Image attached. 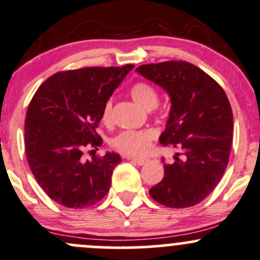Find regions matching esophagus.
<instances>
[{
	"label": "esophagus",
	"mask_w": 260,
	"mask_h": 260,
	"mask_svg": "<svg viewBox=\"0 0 260 260\" xmlns=\"http://www.w3.org/2000/svg\"><path fill=\"white\" fill-rule=\"evenodd\" d=\"M125 158L129 159V160H132L133 162H136V164H138V165H144L145 162L148 161L147 159H138V158H133V156H125Z\"/></svg>",
	"instance_id": "obj_1"
}]
</instances>
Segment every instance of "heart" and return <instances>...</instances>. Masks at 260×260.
I'll use <instances>...</instances> for the list:
<instances>
[{"label": "heart", "mask_w": 260, "mask_h": 260, "mask_svg": "<svg viewBox=\"0 0 260 260\" xmlns=\"http://www.w3.org/2000/svg\"><path fill=\"white\" fill-rule=\"evenodd\" d=\"M131 95L138 105L145 110H153L158 105V92L152 85L148 82H137L131 87ZM111 112H112V101L108 100L102 110V119L105 122L110 121ZM156 138L155 131H124L119 133L116 138H113L112 147L118 152L127 154V155L142 156L145 155L150 149L152 142Z\"/></svg>", "instance_id": "heart-1"}]
</instances>
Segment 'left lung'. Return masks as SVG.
<instances>
[{
  "mask_svg": "<svg viewBox=\"0 0 260 260\" xmlns=\"http://www.w3.org/2000/svg\"><path fill=\"white\" fill-rule=\"evenodd\" d=\"M169 95L170 112L162 145L179 150L164 162V178L149 190L159 204L173 209L195 206L223 176L233 139V115L226 93L200 68L186 61H164L136 69Z\"/></svg>",
  "mask_w": 260,
  "mask_h": 260,
  "instance_id": "8db88e82",
  "label": "left lung"
}]
</instances>
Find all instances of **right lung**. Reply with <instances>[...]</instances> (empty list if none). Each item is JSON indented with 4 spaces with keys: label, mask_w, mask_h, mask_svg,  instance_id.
Returning <instances> with one entry per match:
<instances>
[{
    "label": "right lung",
    "mask_w": 260,
    "mask_h": 260,
    "mask_svg": "<svg viewBox=\"0 0 260 260\" xmlns=\"http://www.w3.org/2000/svg\"><path fill=\"white\" fill-rule=\"evenodd\" d=\"M135 65L84 68L54 74L34 93L25 117L27 160L34 178L56 204L85 209L106 196L119 154L82 156L100 147L96 128L113 91Z\"/></svg>",
    "instance_id": "1"
}]
</instances>
